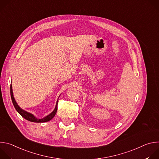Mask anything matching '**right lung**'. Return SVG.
<instances>
[{
    "mask_svg": "<svg viewBox=\"0 0 159 159\" xmlns=\"http://www.w3.org/2000/svg\"><path fill=\"white\" fill-rule=\"evenodd\" d=\"M10 90H11V99H12V101L13 103V105L15 107V109H16V111L19 113V114L23 117L25 119L31 121V122H35V123H44V122H47L49 121L50 120H51L56 115V112L57 111V109H58V101L57 102V104L55 106V108L54 109V111L50 114L49 115H48L47 116H46L45 118H43V119H37L36 118H35L32 114L30 112H28L27 111L22 109L17 104V102H16L14 96H13V93H12V85L11 84V87H10Z\"/></svg>",
    "mask_w": 159,
    "mask_h": 159,
    "instance_id": "right-lung-1",
    "label": "right lung"
}]
</instances>
